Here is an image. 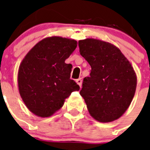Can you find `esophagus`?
<instances>
[{
    "mask_svg": "<svg viewBox=\"0 0 150 150\" xmlns=\"http://www.w3.org/2000/svg\"><path fill=\"white\" fill-rule=\"evenodd\" d=\"M76 82H77V84L79 85L80 86V88L82 87V79H76Z\"/></svg>",
    "mask_w": 150,
    "mask_h": 150,
    "instance_id": "obj_1",
    "label": "esophagus"
}]
</instances>
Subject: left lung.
<instances>
[{
  "instance_id": "obj_1",
  "label": "left lung",
  "mask_w": 150,
  "mask_h": 150,
  "mask_svg": "<svg viewBox=\"0 0 150 150\" xmlns=\"http://www.w3.org/2000/svg\"><path fill=\"white\" fill-rule=\"evenodd\" d=\"M80 54L91 66L80 95L95 120L107 123L121 117L135 96L137 76L116 46L88 38L79 41Z\"/></svg>"
}]
</instances>
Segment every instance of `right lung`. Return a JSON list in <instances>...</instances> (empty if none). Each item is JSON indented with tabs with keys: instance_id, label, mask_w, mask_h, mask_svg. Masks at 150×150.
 Here are the masks:
<instances>
[{
	"instance_id": "add662e5",
	"label": "right lung",
	"mask_w": 150,
	"mask_h": 150,
	"mask_svg": "<svg viewBox=\"0 0 150 150\" xmlns=\"http://www.w3.org/2000/svg\"><path fill=\"white\" fill-rule=\"evenodd\" d=\"M77 41L51 36L37 43L22 61L18 72L20 96L35 115L48 117L64 105L79 86L71 79L72 65L66 64Z\"/></svg>"
}]
</instances>
